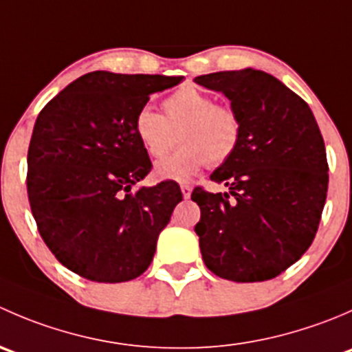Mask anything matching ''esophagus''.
I'll list each match as a JSON object with an SVG mask.
<instances>
[{
	"mask_svg": "<svg viewBox=\"0 0 352 352\" xmlns=\"http://www.w3.org/2000/svg\"><path fill=\"white\" fill-rule=\"evenodd\" d=\"M180 190H182L184 199H189L190 194H192V187H190L189 184H182V186H180Z\"/></svg>",
	"mask_w": 352,
	"mask_h": 352,
	"instance_id": "1",
	"label": "esophagus"
}]
</instances>
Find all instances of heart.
<instances>
[{"instance_id": "heart-1", "label": "heart", "mask_w": 352, "mask_h": 352, "mask_svg": "<svg viewBox=\"0 0 352 352\" xmlns=\"http://www.w3.org/2000/svg\"><path fill=\"white\" fill-rule=\"evenodd\" d=\"M165 116L143 107L134 119V134L151 158L160 160L172 151L180 138L175 155L156 163L160 179L187 180L201 168L219 165L233 153L242 138V120L235 109L216 104L214 98L187 85L163 102Z\"/></svg>"}]
</instances>
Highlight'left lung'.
Instances as JSON below:
<instances>
[{
	"label": "left lung",
	"mask_w": 352,
	"mask_h": 352,
	"mask_svg": "<svg viewBox=\"0 0 352 352\" xmlns=\"http://www.w3.org/2000/svg\"><path fill=\"white\" fill-rule=\"evenodd\" d=\"M194 81L221 91L242 120L235 153L211 173L228 192L190 196L202 261L228 281H267L315 239L329 186L324 138L307 102L272 74L247 67Z\"/></svg>",
	"instance_id": "left-lung-1"
}]
</instances>
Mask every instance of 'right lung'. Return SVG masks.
Here are the masks:
<instances>
[{
  "instance_id": "add662e5",
  "label": "right lung",
  "mask_w": 352,
  "mask_h": 352,
  "mask_svg": "<svg viewBox=\"0 0 352 352\" xmlns=\"http://www.w3.org/2000/svg\"><path fill=\"white\" fill-rule=\"evenodd\" d=\"M180 81L94 71L38 113L27 156L28 201L42 240L74 274L124 283L153 261L182 192L172 180L136 187L151 162L134 119L151 94Z\"/></svg>"
}]
</instances>
